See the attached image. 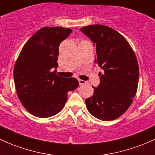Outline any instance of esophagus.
I'll list each match as a JSON object with an SVG mask.
<instances>
[{"label": "esophagus", "instance_id": "34e87169", "mask_svg": "<svg viewBox=\"0 0 155 155\" xmlns=\"http://www.w3.org/2000/svg\"><path fill=\"white\" fill-rule=\"evenodd\" d=\"M87 81H84V80H81V79H79V83L80 85H83V84H86Z\"/></svg>", "mask_w": 155, "mask_h": 155}]
</instances>
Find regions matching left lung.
<instances>
[{"label":"left lung","mask_w":155,"mask_h":155,"mask_svg":"<svg viewBox=\"0 0 155 155\" xmlns=\"http://www.w3.org/2000/svg\"><path fill=\"white\" fill-rule=\"evenodd\" d=\"M81 31L96 45L95 62L103 70L98 74L100 84L85 100L87 108L99 120H115L128 110L137 93V57L124 37L110 27L91 25Z\"/></svg>","instance_id":"8db88e82"}]
</instances>
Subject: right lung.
<instances>
[{
	"mask_svg": "<svg viewBox=\"0 0 155 155\" xmlns=\"http://www.w3.org/2000/svg\"><path fill=\"white\" fill-rule=\"evenodd\" d=\"M71 28L43 27L25 43L14 68L18 98L25 110L38 118H49L63 109L68 93L79 86L75 78L57 74L59 46Z\"/></svg>",
	"mask_w": 155,
	"mask_h": 155,
	"instance_id": "right-lung-1",
	"label": "right lung"
}]
</instances>
